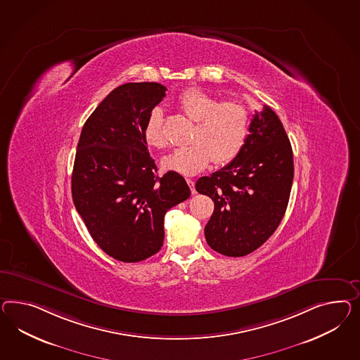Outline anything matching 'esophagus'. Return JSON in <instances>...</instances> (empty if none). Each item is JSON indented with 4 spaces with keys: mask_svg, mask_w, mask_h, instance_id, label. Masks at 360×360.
Segmentation results:
<instances>
[{
    "mask_svg": "<svg viewBox=\"0 0 360 360\" xmlns=\"http://www.w3.org/2000/svg\"><path fill=\"white\" fill-rule=\"evenodd\" d=\"M187 184L190 186V188H191V194H196V190H195V182L193 179H187Z\"/></svg>",
    "mask_w": 360,
    "mask_h": 360,
    "instance_id": "34e87169",
    "label": "esophagus"
}]
</instances>
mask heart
I'll return each instance as SVG.
<instances>
[{
	"label": "heart",
	"mask_w": 360,
	"mask_h": 360,
	"mask_svg": "<svg viewBox=\"0 0 360 360\" xmlns=\"http://www.w3.org/2000/svg\"><path fill=\"white\" fill-rule=\"evenodd\" d=\"M187 117L198 122L191 146L178 148L162 158V166L179 174L195 175L214 161L216 165L232 162L243 150L249 135V110L237 101L220 102L219 98L200 89H187L178 99ZM146 144L155 149L167 146L164 132V114L155 107L143 127Z\"/></svg>",
	"instance_id": "heart-1"
}]
</instances>
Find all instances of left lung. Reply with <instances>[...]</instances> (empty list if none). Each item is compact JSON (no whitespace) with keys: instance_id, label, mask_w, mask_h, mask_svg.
<instances>
[{"instance_id":"8db88e82","label":"left lung","mask_w":360,"mask_h":360,"mask_svg":"<svg viewBox=\"0 0 360 360\" xmlns=\"http://www.w3.org/2000/svg\"><path fill=\"white\" fill-rule=\"evenodd\" d=\"M293 181L291 143L269 106L255 112L246 143L231 164L196 182L214 211L205 228L207 243L226 257L257 250L279 226Z\"/></svg>"}]
</instances>
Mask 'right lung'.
<instances>
[{
  "instance_id": "add662e5",
  "label": "right lung",
  "mask_w": 360,
  "mask_h": 360,
  "mask_svg": "<svg viewBox=\"0 0 360 360\" xmlns=\"http://www.w3.org/2000/svg\"><path fill=\"white\" fill-rule=\"evenodd\" d=\"M166 88L128 82L114 89L82 127L72 173L73 203L98 246L122 262L160 252L166 211L191 191L175 172L158 176L143 127Z\"/></svg>"
}]
</instances>
